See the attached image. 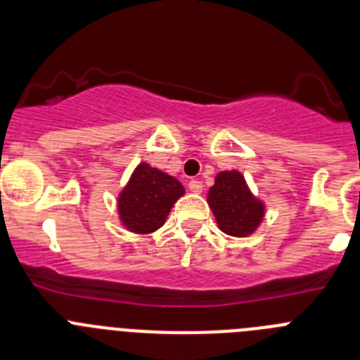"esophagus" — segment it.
<instances>
[{
  "label": "esophagus",
  "instance_id": "esophagus-1",
  "mask_svg": "<svg viewBox=\"0 0 360 360\" xmlns=\"http://www.w3.org/2000/svg\"><path fill=\"white\" fill-rule=\"evenodd\" d=\"M189 191H191V193H196V195H200V193L203 191V184L200 182V180H191Z\"/></svg>",
  "mask_w": 360,
  "mask_h": 360
}]
</instances>
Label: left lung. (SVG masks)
Instances as JSON below:
<instances>
[{
  "mask_svg": "<svg viewBox=\"0 0 360 360\" xmlns=\"http://www.w3.org/2000/svg\"><path fill=\"white\" fill-rule=\"evenodd\" d=\"M209 207L219 231L229 236H250L265 216V203L252 195L240 171H221L209 189Z\"/></svg>",
  "mask_w": 360,
  "mask_h": 360,
  "instance_id": "8db88e82",
  "label": "left lung"
}]
</instances>
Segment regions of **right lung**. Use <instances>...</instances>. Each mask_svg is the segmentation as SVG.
<instances>
[{
    "label": "right lung",
    "instance_id": "right-lung-1",
    "mask_svg": "<svg viewBox=\"0 0 360 360\" xmlns=\"http://www.w3.org/2000/svg\"><path fill=\"white\" fill-rule=\"evenodd\" d=\"M186 189L176 178L141 162L117 200L122 225L135 234H149L165 224L171 207Z\"/></svg>",
    "mask_w": 360,
    "mask_h": 360
}]
</instances>
